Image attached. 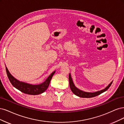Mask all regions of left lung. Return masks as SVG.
I'll return each mask as SVG.
<instances>
[{
  "instance_id": "8db88e82",
  "label": "left lung",
  "mask_w": 124,
  "mask_h": 124,
  "mask_svg": "<svg viewBox=\"0 0 124 124\" xmlns=\"http://www.w3.org/2000/svg\"><path fill=\"white\" fill-rule=\"evenodd\" d=\"M69 81H70V88L71 91L73 92V93L75 95L78 96H79L80 97H82V98H91V97H95V96H96L100 95L108 89L113 82V81H112L109 84V85L104 89L97 91V92H95L90 93V92H85V91H82L80 90H79V89H78L77 87H76L73 83L72 78H71V77L70 74H69Z\"/></svg>"
}]
</instances>
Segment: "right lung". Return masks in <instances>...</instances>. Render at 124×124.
I'll list each match as a JSON object with an SVG mask.
<instances>
[{"instance_id": "1", "label": "right lung", "mask_w": 124, "mask_h": 124, "mask_svg": "<svg viewBox=\"0 0 124 124\" xmlns=\"http://www.w3.org/2000/svg\"><path fill=\"white\" fill-rule=\"evenodd\" d=\"M6 69L8 77L14 87L23 93L33 95H39L44 92L48 87L51 79L55 72V71H54L53 73H52L46 80L42 83L38 85H33L18 81L10 73L7 67Z\"/></svg>"}]
</instances>
